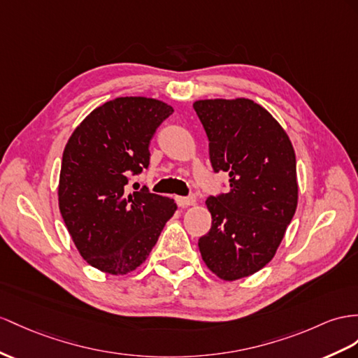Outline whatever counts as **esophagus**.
<instances>
[{
  "mask_svg": "<svg viewBox=\"0 0 358 358\" xmlns=\"http://www.w3.org/2000/svg\"><path fill=\"white\" fill-rule=\"evenodd\" d=\"M177 204L180 207H187V206H195L196 198L195 196H177Z\"/></svg>",
  "mask_w": 358,
  "mask_h": 358,
  "instance_id": "1",
  "label": "esophagus"
}]
</instances>
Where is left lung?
I'll return each mask as SVG.
<instances>
[{"label": "left lung", "instance_id": "1", "mask_svg": "<svg viewBox=\"0 0 358 358\" xmlns=\"http://www.w3.org/2000/svg\"><path fill=\"white\" fill-rule=\"evenodd\" d=\"M208 137L213 172H227V194L208 196L212 228L199 252L219 278L234 281L272 260L298 204L296 159L289 136L251 99L194 104Z\"/></svg>", "mask_w": 358, "mask_h": 358}]
</instances>
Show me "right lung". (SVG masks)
Listing matches in <instances>:
<instances>
[{"instance_id":"obj_1","label":"right lung","mask_w":358,"mask_h":358,"mask_svg":"<svg viewBox=\"0 0 358 358\" xmlns=\"http://www.w3.org/2000/svg\"><path fill=\"white\" fill-rule=\"evenodd\" d=\"M173 108L159 99L122 96L96 107L63 151L59 207L77 250L92 266L124 275L139 268L177 206L130 176L150 164V142Z\"/></svg>"}]
</instances>
